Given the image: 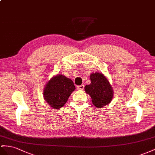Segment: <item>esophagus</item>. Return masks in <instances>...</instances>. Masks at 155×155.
I'll return each mask as SVG.
<instances>
[{"label": "esophagus", "mask_w": 155, "mask_h": 155, "mask_svg": "<svg viewBox=\"0 0 155 155\" xmlns=\"http://www.w3.org/2000/svg\"><path fill=\"white\" fill-rule=\"evenodd\" d=\"M84 88V85H80V86H77V88L78 90H83Z\"/></svg>", "instance_id": "34e87169"}]
</instances>
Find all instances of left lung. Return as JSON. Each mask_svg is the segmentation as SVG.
<instances>
[{
  "mask_svg": "<svg viewBox=\"0 0 155 155\" xmlns=\"http://www.w3.org/2000/svg\"><path fill=\"white\" fill-rule=\"evenodd\" d=\"M91 84L84 87L86 92L88 94L93 104L97 107H101L111 101L113 95L112 86L107 79L100 73L90 75Z\"/></svg>",
  "mask_w": 155,
  "mask_h": 155,
  "instance_id": "8db88e82",
  "label": "left lung"
}]
</instances>
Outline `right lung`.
<instances>
[{
	"mask_svg": "<svg viewBox=\"0 0 155 155\" xmlns=\"http://www.w3.org/2000/svg\"><path fill=\"white\" fill-rule=\"evenodd\" d=\"M75 90L73 82L61 74H58L48 82L44 97L51 107L59 109L63 106L69 97Z\"/></svg>",
	"mask_w": 155,
	"mask_h": 155,
	"instance_id": "obj_1",
	"label": "right lung"
}]
</instances>
